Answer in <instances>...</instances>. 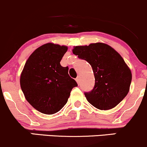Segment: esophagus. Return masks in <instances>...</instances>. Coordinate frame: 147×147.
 <instances>
[{
	"label": "esophagus",
	"mask_w": 147,
	"mask_h": 147,
	"mask_svg": "<svg viewBox=\"0 0 147 147\" xmlns=\"http://www.w3.org/2000/svg\"><path fill=\"white\" fill-rule=\"evenodd\" d=\"M76 80V82H77V84H80V77L78 76V77H77L76 80Z\"/></svg>",
	"instance_id": "1"
}]
</instances>
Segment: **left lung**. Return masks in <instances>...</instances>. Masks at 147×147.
Returning <instances> with one entry per match:
<instances>
[{"label":"left lung","instance_id":"left-lung-1","mask_svg":"<svg viewBox=\"0 0 147 147\" xmlns=\"http://www.w3.org/2000/svg\"><path fill=\"white\" fill-rule=\"evenodd\" d=\"M72 53L86 61L93 69L94 88L84 93L90 104L101 110H108L123 100L130 90L132 73L115 49L97 42L74 47Z\"/></svg>","mask_w":147,"mask_h":147}]
</instances>
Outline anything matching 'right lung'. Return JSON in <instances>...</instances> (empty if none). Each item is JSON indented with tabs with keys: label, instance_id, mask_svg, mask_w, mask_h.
Listing matches in <instances>:
<instances>
[{
	"label": "right lung",
	"instance_id": "right-lung-1",
	"mask_svg": "<svg viewBox=\"0 0 147 147\" xmlns=\"http://www.w3.org/2000/svg\"><path fill=\"white\" fill-rule=\"evenodd\" d=\"M67 46L47 43L30 54L20 76V86L30 105L45 114L60 111L77 86L60 62Z\"/></svg>",
	"mask_w": 147,
	"mask_h": 147
}]
</instances>
